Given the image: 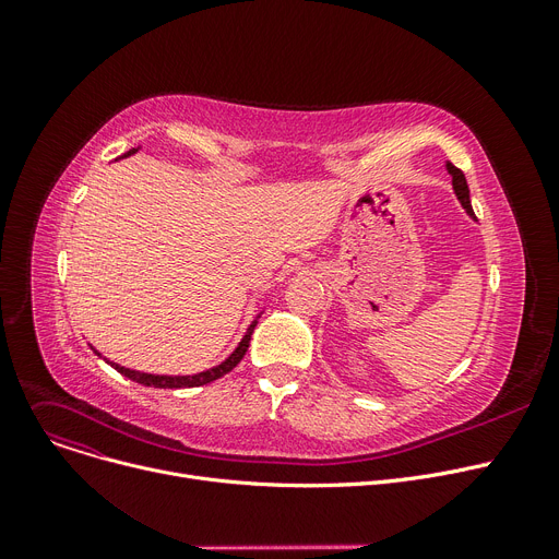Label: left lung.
<instances>
[{
	"label": "left lung",
	"instance_id": "1",
	"mask_svg": "<svg viewBox=\"0 0 559 559\" xmlns=\"http://www.w3.org/2000/svg\"><path fill=\"white\" fill-rule=\"evenodd\" d=\"M447 171L453 176V192H455L457 201L462 203V209L466 211V215H468V217L476 219L474 209H472V197H468V186H466V179H464L462 169H457L453 163H449V160H447Z\"/></svg>",
	"mask_w": 559,
	"mask_h": 559
}]
</instances>
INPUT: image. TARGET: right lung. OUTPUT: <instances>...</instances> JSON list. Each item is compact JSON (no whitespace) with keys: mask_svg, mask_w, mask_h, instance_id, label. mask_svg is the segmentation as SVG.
Returning <instances> with one entry per match:
<instances>
[{"mask_svg":"<svg viewBox=\"0 0 559 559\" xmlns=\"http://www.w3.org/2000/svg\"><path fill=\"white\" fill-rule=\"evenodd\" d=\"M140 150V146H138ZM138 150H129L127 154H124V158L127 156H131V154H135ZM260 314H262V310L255 314V319L251 321L249 324V329H247V333H245V337L240 340V344L235 346V350L233 354L224 360V362H219L217 367H211V369H205V371H199V373H192V376H165V373H146V371H135V369H129V367H122V365H117V362H110L108 358H104L99 350L93 346V350L95 354L99 356V358H104L115 371H120L122 376H127V378H131V380H135V383H140V385H144V388H160V390H181V388H201V385H209V383H213V380H217V378H222L224 373H228L230 369H235L238 367V362L245 358V354H247V348H249V342H251V335H253V329H255V324H258V319H260Z\"/></svg>","mask_w":559,"mask_h":559,"instance_id":"add662e5","label":"right lung"}]
</instances>
